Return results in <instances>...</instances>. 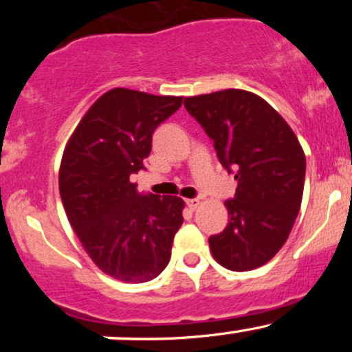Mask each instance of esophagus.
<instances>
[{
    "mask_svg": "<svg viewBox=\"0 0 352 352\" xmlns=\"http://www.w3.org/2000/svg\"><path fill=\"white\" fill-rule=\"evenodd\" d=\"M187 207L190 210H197L200 207V200L199 199H188L187 200Z\"/></svg>",
    "mask_w": 352,
    "mask_h": 352,
    "instance_id": "esophagus-1",
    "label": "esophagus"
}]
</instances>
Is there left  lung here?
Wrapping results in <instances>:
<instances>
[{
  "label": "left lung",
  "instance_id": "left-lung-1",
  "mask_svg": "<svg viewBox=\"0 0 352 352\" xmlns=\"http://www.w3.org/2000/svg\"><path fill=\"white\" fill-rule=\"evenodd\" d=\"M213 140L220 164L235 172L227 227L208 238L213 258L232 272L263 266L288 240L301 207L306 159L286 120L253 92L225 89L185 98Z\"/></svg>",
  "mask_w": 352,
  "mask_h": 352
}]
</instances>
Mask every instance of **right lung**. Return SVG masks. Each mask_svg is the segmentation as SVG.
<instances>
[{
	"label": "right lung",
	"mask_w": 352,
	"mask_h": 352,
	"mask_svg": "<svg viewBox=\"0 0 352 352\" xmlns=\"http://www.w3.org/2000/svg\"><path fill=\"white\" fill-rule=\"evenodd\" d=\"M182 99L116 87L92 104L72 132L59 168V193L72 230L96 266L125 283L159 276L184 223V200L137 192L152 134Z\"/></svg>",
	"instance_id": "obj_1"
}]
</instances>
